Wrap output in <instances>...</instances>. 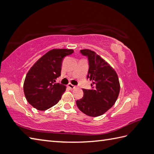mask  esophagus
Masks as SVG:
<instances>
[{"mask_svg":"<svg viewBox=\"0 0 154 154\" xmlns=\"http://www.w3.org/2000/svg\"><path fill=\"white\" fill-rule=\"evenodd\" d=\"M68 87H69V88L70 89H75V88H76V87H75V85H72L71 83H69Z\"/></svg>","mask_w":154,"mask_h":154,"instance_id":"1","label":"esophagus"}]
</instances>
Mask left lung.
I'll return each mask as SVG.
<instances>
[{
    "label": "left lung",
    "instance_id": "left-lung-1",
    "mask_svg": "<svg viewBox=\"0 0 154 154\" xmlns=\"http://www.w3.org/2000/svg\"><path fill=\"white\" fill-rule=\"evenodd\" d=\"M88 57L89 71L88 79L92 81L91 89H83V97L77 100L79 110L87 115L98 116L108 110L120 92V83L116 71L96 52L89 49L80 50Z\"/></svg>",
    "mask_w": 154,
    "mask_h": 154
}]
</instances>
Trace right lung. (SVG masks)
<instances>
[{
    "label": "right lung",
    "mask_w": 154,
    "mask_h": 154,
    "mask_svg": "<svg viewBox=\"0 0 154 154\" xmlns=\"http://www.w3.org/2000/svg\"><path fill=\"white\" fill-rule=\"evenodd\" d=\"M73 50L53 49L42 57L29 69L25 79L23 91L33 107L46 110L57 104L66 90V86L56 83L60 76L64 57Z\"/></svg>",
    "instance_id": "add662e5"
}]
</instances>
